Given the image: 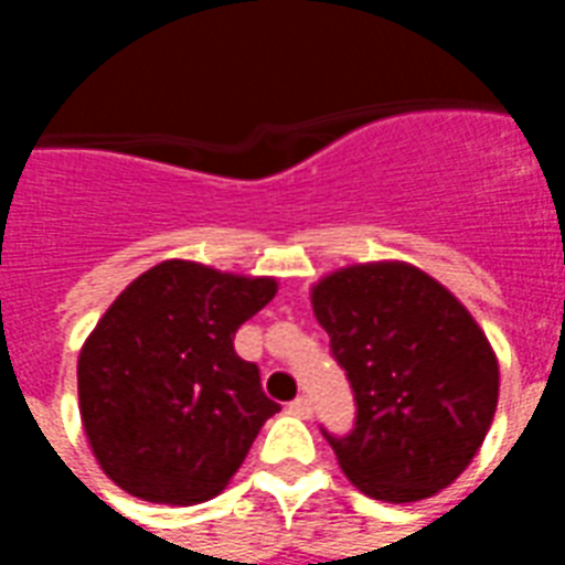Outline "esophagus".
I'll return each mask as SVG.
<instances>
[{
	"label": "esophagus",
	"instance_id": "esophagus-1",
	"mask_svg": "<svg viewBox=\"0 0 565 565\" xmlns=\"http://www.w3.org/2000/svg\"><path fill=\"white\" fill-rule=\"evenodd\" d=\"M287 408H290V415L296 417H311V399H308V396H296Z\"/></svg>",
	"mask_w": 565,
	"mask_h": 565
}]
</instances>
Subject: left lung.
I'll use <instances>...</instances> for the list:
<instances>
[{
    "label": "left lung",
    "instance_id": "left-lung-1",
    "mask_svg": "<svg viewBox=\"0 0 565 565\" xmlns=\"http://www.w3.org/2000/svg\"><path fill=\"white\" fill-rule=\"evenodd\" d=\"M315 318L356 403L348 436H323L351 484L417 502L472 462L499 399V363L457 296L408 263H366L311 287Z\"/></svg>",
    "mask_w": 565,
    "mask_h": 565
}]
</instances>
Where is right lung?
<instances>
[{"label":"right lung","instance_id":"1","mask_svg":"<svg viewBox=\"0 0 565 565\" xmlns=\"http://www.w3.org/2000/svg\"><path fill=\"white\" fill-rule=\"evenodd\" d=\"M275 278L166 259L117 296L78 356L81 424L103 472L132 497H217L278 403L235 354V330L269 306Z\"/></svg>","mask_w":565,"mask_h":565}]
</instances>
